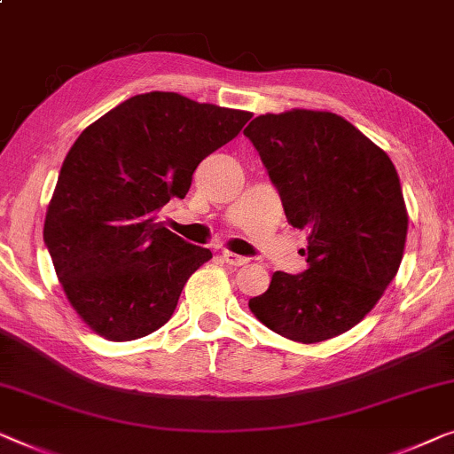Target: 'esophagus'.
<instances>
[{
  "mask_svg": "<svg viewBox=\"0 0 454 454\" xmlns=\"http://www.w3.org/2000/svg\"><path fill=\"white\" fill-rule=\"evenodd\" d=\"M221 258L225 260V264H229V266H243V264H247V262H249L247 258H243V255L229 252V249H225V252L221 254Z\"/></svg>",
  "mask_w": 454,
  "mask_h": 454,
  "instance_id": "34e87169",
  "label": "esophagus"
}]
</instances>
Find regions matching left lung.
Returning a JSON list of instances; mask_svg holds the SVG:
<instances>
[{"label":"left lung","instance_id":"8db88e82","mask_svg":"<svg viewBox=\"0 0 454 454\" xmlns=\"http://www.w3.org/2000/svg\"><path fill=\"white\" fill-rule=\"evenodd\" d=\"M243 135L278 188L286 221L307 231V270L274 272L249 311L301 344L360 324L402 264L407 216L397 169L383 149L327 110L255 116Z\"/></svg>","mask_w":454,"mask_h":454}]
</instances>
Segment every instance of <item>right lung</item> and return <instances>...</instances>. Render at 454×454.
Here are the masks:
<instances>
[{"label":"right lung","instance_id":"right-lung-1","mask_svg":"<svg viewBox=\"0 0 454 454\" xmlns=\"http://www.w3.org/2000/svg\"><path fill=\"white\" fill-rule=\"evenodd\" d=\"M252 113L176 91L129 98L91 122L65 157L44 219L63 293L91 332L130 341L172 317L186 280L213 258L157 221L199 163Z\"/></svg>","mask_w":454,"mask_h":454}]
</instances>
